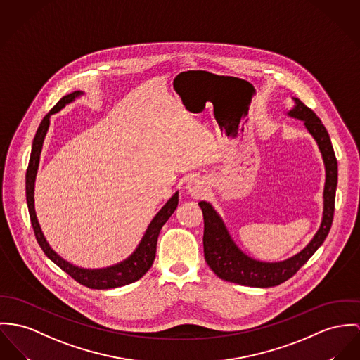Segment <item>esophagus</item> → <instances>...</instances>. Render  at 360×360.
<instances>
[{"label":"esophagus","mask_w":360,"mask_h":360,"mask_svg":"<svg viewBox=\"0 0 360 360\" xmlns=\"http://www.w3.org/2000/svg\"><path fill=\"white\" fill-rule=\"evenodd\" d=\"M185 189H186L188 194H189L191 197H193V198H200V197L204 194V192H205L204 182L200 181V179H191V181H188Z\"/></svg>","instance_id":"esophagus-1"}]
</instances>
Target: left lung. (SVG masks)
Returning <instances> with one entry per match:
<instances>
[{
	"mask_svg": "<svg viewBox=\"0 0 360 360\" xmlns=\"http://www.w3.org/2000/svg\"><path fill=\"white\" fill-rule=\"evenodd\" d=\"M295 105L288 116L304 122L305 129L314 137L321 150L325 165V189H323V212L322 221L312 240L299 253L281 262H260L244 253L233 241L224 221L219 214L207 201L198 205L204 217V257L207 264L218 277L244 286L270 288L293 277L307 260L316 252L332 227L334 215V198L337 189V159L333 150L332 141L328 130L322 124L315 112L309 110L299 98L293 97Z\"/></svg>",
	"mask_w": 360,
	"mask_h": 360,
	"instance_id": "left-lung-1",
	"label": "left lung"
}]
</instances>
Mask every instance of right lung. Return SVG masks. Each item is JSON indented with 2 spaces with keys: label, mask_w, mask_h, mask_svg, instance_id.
I'll return each instance as SVG.
<instances>
[{
  "label": "right lung",
  "mask_w": 360,
  "mask_h": 360,
  "mask_svg": "<svg viewBox=\"0 0 360 360\" xmlns=\"http://www.w3.org/2000/svg\"><path fill=\"white\" fill-rule=\"evenodd\" d=\"M83 91H72L71 94L64 96L51 112L42 119L37 134L32 141V149L28 163L27 174H26V197H27L28 212L30 219L35 233V238L39 244V247L45 252V255L58 266L63 271H65L70 277L74 278L77 282L82 283L90 289H112L129 285L131 282L139 281L143 277L146 271L152 267L155 256H156V245H158V237L169 217L174 214V211L178 207V192L172 194V197L163 205V208L156 214V217L149 223L142 240L139 241V247L136 250L123 262L113 264L104 269H82L78 266H74L72 263L63 259L58 253H56L49 243L46 241L41 226L37 219L35 207H34V186H35V176L39 166V156L44 145V139L49 129V119L51 115L63 110L67 104L72 103L75 98L82 96Z\"/></svg>",
  "instance_id": "add662e5"
}]
</instances>
